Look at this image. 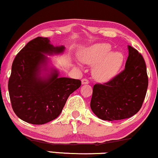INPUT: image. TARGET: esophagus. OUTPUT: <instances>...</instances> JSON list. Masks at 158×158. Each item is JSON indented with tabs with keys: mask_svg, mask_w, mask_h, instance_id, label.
I'll list each match as a JSON object with an SVG mask.
<instances>
[{
	"mask_svg": "<svg viewBox=\"0 0 158 158\" xmlns=\"http://www.w3.org/2000/svg\"><path fill=\"white\" fill-rule=\"evenodd\" d=\"M81 84H82V85H87V84H89V80L87 79H83L82 80H81Z\"/></svg>",
	"mask_w": 158,
	"mask_h": 158,
	"instance_id": "obj_1",
	"label": "esophagus"
}]
</instances>
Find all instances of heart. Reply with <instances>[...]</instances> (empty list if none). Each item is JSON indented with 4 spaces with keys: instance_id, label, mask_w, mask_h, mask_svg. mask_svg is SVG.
<instances>
[{
    "instance_id": "b5f03b06",
    "label": "heart",
    "mask_w": 158,
    "mask_h": 158,
    "mask_svg": "<svg viewBox=\"0 0 158 158\" xmlns=\"http://www.w3.org/2000/svg\"><path fill=\"white\" fill-rule=\"evenodd\" d=\"M111 50L109 44L98 43L86 48L80 54V60L84 63L94 65L93 74L97 80H110L117 75L123 65V54Z\"/></svg>"
}]
</instances>
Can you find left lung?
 Segmentation results:
<instances>
[{"mask_svg": "<svg viewBox=\"0 0 158 158\" xmlns=\"http://www.w3.org/2000/svg\"><path fill=\"white\" fill-rule=\"evenodd\" d=\"M125 69L104 84L93 87L90 107L103 120L127 119L140 110L148 87L147 67L142 55L128 46Z\"/></svg>", "mask_w": 158, "mask_h": 158, "instance_id": "8db88e82", "label": "left lung"}]
</instances>
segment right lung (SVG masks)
<instances>
[{"label":"right lung","instance_id":"add662e5","mask_svg":"<svg viewBox=\"0 0 158 158\" xmlns=\"http://www.w3.org/2000/svg\"><path fill=\"white\" fill-rule=\"evenodd\" d=\"M64 50V46L54 47L48 38L37 37L15 57L8 88L13 110L22 120L43 125L56 119L69 95L81 86L79 79L59 77L57 69H48L45 55Z\"/></svg>","mask_w":158,"mask_h":158}]
</instances>
